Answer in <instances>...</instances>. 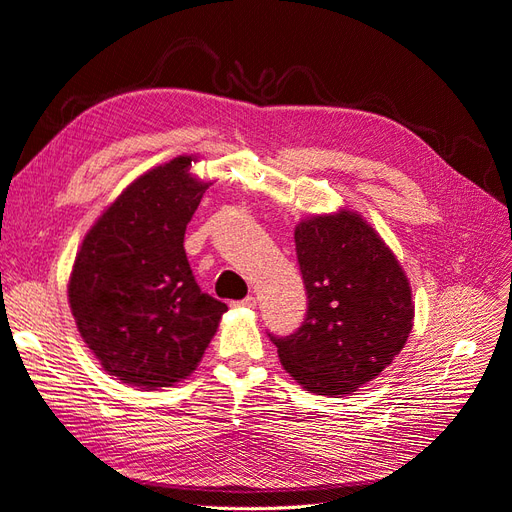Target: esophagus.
Here are the masks:
<instances>
[{
    "instance_id": "34e87169",
    "label": "esophagus",
    "mask_w": 512,
    "mask_h": 512,
    "mask_svg": "<svg viewBox=\"0 0 512 512\" xmlns=\"http://www.w3.org/2000/svg\"><path fill=\"white\" fill-rule=\"evenodd\" d=\"M236 306H244V308H255V306H257V300L253 298V295H249V298H244V300L236 302Z\"/></svg>"
}]
</instances>
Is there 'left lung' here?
<instances>
[{
	"mask_svg": "<svg viewBox=\"0 0 512 512\" xmlns=\"http://www.w3.org/2000/svg\"><path fill=\"white\" fill-rule=\"evenodd\" d=\"M295 251L308 293L298 332L272 338L302 389L342 398L400 355L415 302L398 257L359 212L310 214L295 225Z\"/></svg>",
	"mask_w": 512,
	"mask_h": 512,
	"instance_id": "obj_1",
	"label": "left lung"
}]
</instances>
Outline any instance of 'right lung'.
I'll list each match as a JSON object with an SVG mask.
<instances>
[{"instance_id":"right-lung-1","label":"right lung","mask_w":512,"mask_h":512,"mask_svg":"<svg viewBox=\"0 0 512 512\" xmlns=\"http://www.w3.org/2000/svg\"><path fill=\"white\" fill-rule=\"evenodd\" d=\"M178 155L140 174L78 246L68 300L80 338L117 381L155 391L200 364L227 306L202 293L185 229L208 189Z\"/></svg>"}]
</instances>
